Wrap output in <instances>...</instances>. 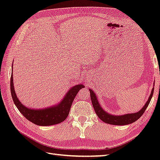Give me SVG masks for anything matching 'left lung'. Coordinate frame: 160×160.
<instances>
[{"mask_svg": "<svg viewBox=\"0 0 160 160\" xmlns=\"http://www.w3.org/2000/svg\"><path fill=\"white\" fill-rule=\"evenodd\" d=\"M153 83V86H154ZM90 91V96L92 105L93 106V108L95 109V111L96 114L98 115L99 118L102 120L103 122L111 124V125H128L130 123H132L135 122V121H137L138 119L140 118V117L143 114V113L146 111L148 106L149 105V103L150 101L152 99V98L154 88L152 89L151 94H150L149 98L147 101L146 104L144 105L143 107L140 109L138 112L133 113H128L121 115H115L112 114H109L107 111H105L101 107V105L99 104V102L98 101V98H97L96 94L93 91V90L89 89Z\"/></svg>", "mask_w": 160, "mask_h": 160, "instance_id": "left-lung-1", "label": "left lung"}]
</instances>
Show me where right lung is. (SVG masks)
I'll use <instances>...</instances> for the list:
<instances>
[{
  "label": "right lung",
  "instance_id": "obj_1",
  "mask_svg": "<svg viewBox=\"0 0 160 160\" xmlns=\"http://www.w3.org/2000/svg\"><path fill=\"white\" fill-rule=\"evenodd\" d=\"M83 88L84 85L83 84H79L72 87L67 92L64 98L59 103L52 105L51 107L43 109H32L27 108L18 99L14 88L12 72L11 73V93L13 102L18 111L23 116H25L26 119L40 126H49V125L60 123L65 121L69 113L71 105L75 96L79 91Z\"/></svg>",
  "mask_w": 160,
  "mask_h": 160
}]
</instances>
